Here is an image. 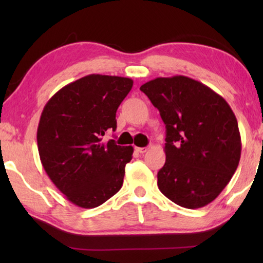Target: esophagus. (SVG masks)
I'll list each match as a JSON object with an SVG mask.
<instances>
[{"label": "esophagus", "mask_w": 263, "mask_h": 263, "mask_svg": "<svg viewBox=\"0 0 263 263\" xmlns=\"http://www.w3.org/2000/svg\"><path fill=\"white\" fill-rule=\"evenodd\" d=\"M147 147H136V151L138 153H140V154H144L145 152H147Z\"/></svg>", "instance_id": "esophagus-1"}]
</instances>
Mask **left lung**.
<instances>
[{
  "label": "left lung",
  "instance_id": "1",
  "mask_svg": "<svg viewBox=\"0 0 263 263\" xmlns=\"http://www.w3.org/2000/svg\"><path fill=\"white\" fill-rule=\"evenodd\" d=\"M166 125V162L158 186L186 209L208 205L237 171L241 138L232 109L220 95L183 75L157 78L140 87Z\"/></svg>",
  "mask_w": 263,
  "mask_h": 263
}]
</instances>
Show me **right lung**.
Listing matches in <instances>:
<instances>
[{
  "mask_svg": "<svg viewBox=\"0 0 263 263\" xmlns=\"http://www.w3.org/2000/svg\"><path fill=\"white\" fill-rule=\"evenodd\" d=\"M133 80L90 74L68 83L44 106L37 130L41 161L65 197L83 209L100 206L123 185L132 146L103 141L117 127L116 111Z\"/></svg>",
  "mask_w": 263,
  "mask_h": 263,
  "instance_id": "right-lung-1",
  "label": "right lung"
}]
</instances>
